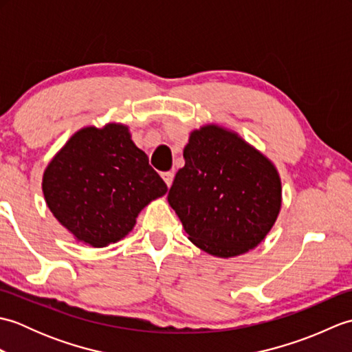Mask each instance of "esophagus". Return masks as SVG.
<instances>
[{
  "mask_svg": "<svg viewBox=\"0 0 352 352\" xmlns=\"http://www.w3.org/2000/svg\"><path fill=\"white\" fill-rule=\"evenodd\" d=\"M162 178H163V180H164V183H166L168 188H170L172 182H174V172H172V170L163 172V174H162Z\"/></svg>",
  "mask_w": 352,
  "mask_h": 352,
  "instance_id": "1",
  "label": "esophagus"
}]
</instances>
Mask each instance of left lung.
<instances>
[{
	"label": "left lung",
	"instance_id": "8db88e82",
	"mask_svg": "<svg viewBox=\"0 0 352 352\" xmlns=\"http://www.w3.org/2000/svg\"><path fill=\"white\" fill-rule=\"evenodd\" d=\"M168 201L189 241L214 257H236L263 241L278 218L281 180L274 163L237 133L193 130Z\"/></svg>",
	"mask_w": 352,
	"mask_h": 352
}]
</instances>
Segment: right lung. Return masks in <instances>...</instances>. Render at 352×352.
Returning <instances> with one entry per match:
<instances>
[{
    "instance_id": "add662e5",
    "label": "right lung",
    "mask_w": 352,
    "mask_h": 352,
    "mask_svg": "<svg viewBox=\"0 0 352 352\" xmlns=\"http://www.w3.org/2000/svg\"><path fill=\"white\" fill-rule=\"evenodd\" d=\"M42 190L54 218L78 242L102 248L133 230L138 214L168 188L131 140L129 126H85L43 172Z\"/></svg>"
}]
</instances>
